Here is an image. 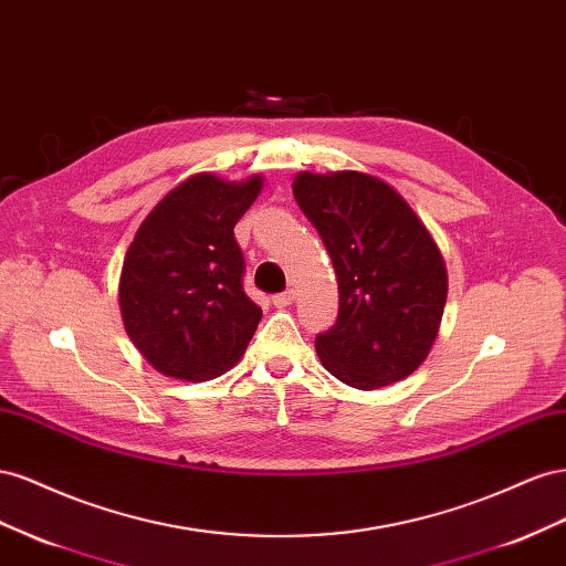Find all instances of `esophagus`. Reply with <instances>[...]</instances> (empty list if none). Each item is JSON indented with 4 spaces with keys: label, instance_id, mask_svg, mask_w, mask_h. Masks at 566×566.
Returning <instances> with one entry per match:
<instances>
[{
    "label": "esophagus",
    "instance_id": "1",
    "mask_svg": "<svg viewBox=\"0 0 566 566\" xmlns=\"http://www.w3.org/2000/svg\"><path fill=\"white\" fill-rule=\"evenodd\" d=\"M294 298H296V292H292V289H286V292H282V294H274L272 303L277 305V308H286V305L294 303Z\"/></svg>",
    "mask_w": 566,
    "mask_h": 566
}]
</instances>
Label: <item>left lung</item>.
I'll return each instance as SVG.
<instances>
[{
    "instance_id": "obj_1",
    "label": "left lung",
    "mask_w": 566,
    "mask_h": 566,
    "mask_svg": "<svg viewBox=\"0 0 566 566\" xmlns=\"http://www.w3.org/2000/svg\"><path fill=\"white\" fill-rule=\"evenodd\" d=\"M294 197L325 241L338 280L336 322L315 338L322 365L363 391L406 379L429 355L446 308L439 247L377 177L301 172Z\"/></svg>"
}]
</instances>
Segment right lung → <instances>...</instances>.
Here are the masks:
<instances>
[{"label": "right lung", "mask_w": 566, "mask_h": 566, "mask_svg": "<svg viewBox=\"0 0 566 566\" xmlns=\"http://www.w3.org/2000/svg\"><path fill=\"white\" fill-rule=\"evenodd\" d=\"M263 180L230 185L197 175L142 222L120 272L127 336L158 373L203 381L247 350L263 313L244 292L234 224Z\"/></svg>", "instance_id": "right-lung-1"}]
</instances>
